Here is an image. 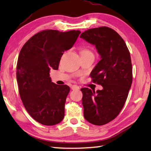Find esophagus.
Wrapping results in <instances>:
<instances>
[{
    "mask_svg": "<svg viewBox=\"0 0 151 151\" xmlns=\"http://www.w3.org/2000/svg\"><path fill=\"white\" fill-rule=\"evenodd\" d=\"M71 89L72 90H78V89H80V87L77 85H73L71 86Z\"/></svg>",
    "mask_w": 151,
    "mask_h": 151,
    "instance_id": "34e87169",
    "label": "esophagus"
}]
</instances>
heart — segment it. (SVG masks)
<instances>
[{
  "label": "heart",
  "instance_id": "1",
  "mask_svg": "<svg viewBox=\"0 0 151 151\" xmlns=\"http://www.w3.org/2000/svg\"><path fill=\"white\" fill-rule=\"evenodd\" d=\"M87 53H91V52L89 50H86V49H85V50H82L81 51V54H87Z\"/></svg>",
  "mask_w": 151,
  "mask_h": 151
}]
</instances>
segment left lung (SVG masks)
Returning <instances> with one entry per match:
<instances>
[{
    "instance_id": "obj_1",
    "label": "left lung",
    "mask_w": 151,
    "mask_h": 151,
    "mask_svg": "<svg viewBox=\"0 0 151 151\" xmlns=\"http://www.w3.org/2000/svg\"><path fill=\"white\" fill-rule=\"evenodd\" d=\"M80 37L95 46L101 56L91 77L103 88L96 93L81 89L84 116L91 124L103 125L116 118L126 102L132 81L131 55L124 40L111 28L88 29Z\"/></svg>"
}]
</instances>
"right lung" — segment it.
Masks as SVG:
<instances>
[{"mask_svg": "<svg viewBox=\"0 0 151 151\" xmlns=\"http://www.w3.org/2000/svg\"><path fill=\"white\" fill-rule=\"evenodd\" d=\"M80 33L43 30L30 38L20 51L17 81L20 99L30 115L43 125L57 124L65 116L70 88L52 83L49 71L58 69L63 52L73 47Z\"/></svg>", "mask_w": 151, "mask_h": 151, "instance_id": "1", "label": "right lung"}]
</instances>
